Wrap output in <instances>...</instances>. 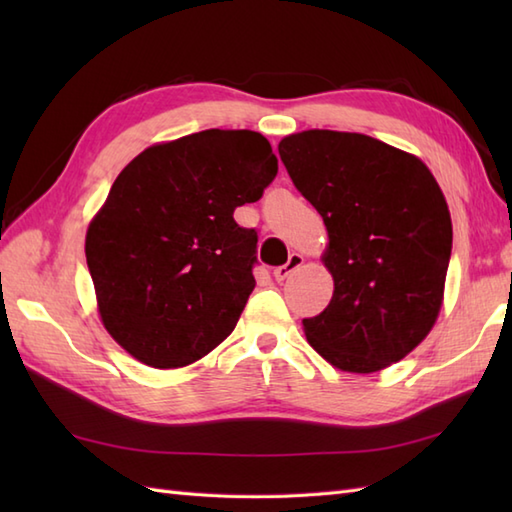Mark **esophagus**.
Returning <instances> with one entry per match:
<instances>
[{"instance_id":"obj_1","label":"esophagus","mask_w":512,"mask_h":512,"mask_svg":"<svg viewBox=\"0 0 512 512\" xmlns=\"http://www.w3.org/2000/svg\"><path fill=\"white\" fill-rule=\"evenodd\" d=\"M303 264V255H299V253H292L290 257H288V262L284 264V266H277L275 268V279L277 281H284L286 277H290L292 273H295V270L299 268Z\"/></svg>"}]
</instances>
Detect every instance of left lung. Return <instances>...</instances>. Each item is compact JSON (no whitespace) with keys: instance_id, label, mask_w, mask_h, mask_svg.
Listing matches in <instances>:
<instances>
[{"instance_id":"8db88e82","label":"left lung","mask_w":512,"mask_h":512,"mask_svg":"<svg viewBox=\"0 0 512 512\" xmlns=\"http://www.w3.org/2000/svg\"><path fill=\"white\" fill-rule=\"evenodd\" d=\"M279 156L330 237L323 262L334 295L303 319L310 345L354 374L400 361L442 306L453 226L436 178L416 156L330 129L286 136Z\"/></svg>"}]
</instances>
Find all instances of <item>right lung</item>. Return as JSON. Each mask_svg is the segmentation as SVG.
<instances>
[{"instance_id": "add662e5", "label": "right lung", "mask_w": 512, "mask_h": 512, "mask_svg": "<svg viewBox=\"0 0 512 512\" xmlns=\"http://www.w3.org/2000/svg\"><path fill=\"white\" fill-rule=\"evenodd\" d=\"M275 176L273 147L248 129L154 145L118 173L85 237L101 319L118 345L173 369L235 330L255 288L257 231L233 213Z\"/></svg>"}]
</instances>
